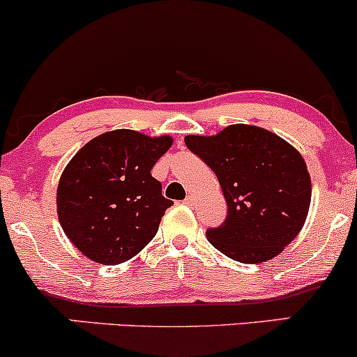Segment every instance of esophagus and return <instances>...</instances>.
I'll list each match as a JSON object with an SVG mask.
<instances>
[{
    "mask_svg": "<svg viewBox=\"0 0 357 357\" xmlns=\"http://www.w3.org/2000/svg\"><path fill=\"white\" fill-rule=\"evenodd\" d=\"M183 202H185L187 206H192V204H194V195H187V197H185V200H183Z\"/></svg>",
    "mask_w": 357,
    "mask_h": 357,
    "instance_id": "esophagus-1",
    "label": "esophagus"
}]
</instances>
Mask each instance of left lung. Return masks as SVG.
I'll return each mask as SVG.
<instances>
[{"label": "left lung", "mask_w": 357, "mask_h": 357, "mask_svg": "<svg viewBox=\"0 0 357 357\" xmlns=\"http://www.w3.org/2000/svg\"><path fill=\"white\" fill-rule=\"evenodd\" d=\"M212 168L227 202L226 221L207 239L227 258L263 263L297 238L310 207L312 183L302 155L271 131L231 125L215 136H185Z\"/></svg>", "instance_id": "8db88e82"}]
</instances>
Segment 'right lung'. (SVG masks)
<instances>
[{"label":"right lung","mask_w":357,"mask_h":357,"mask_svg":"<svg viewBox=\"0 0 357 357\" xmlns=\"http://www.w3.org/2000/svg\"><path fill=\"white\" fill-rule=\"evenodd\" d=\"M170 146L167 135L114 130L75 153L60 177L57 214L82 255L119 265L153 239L174 202L163 197L162 183L150 172Z\"/></svg>","instance_id":"right-lung-1"}]
</instances>
